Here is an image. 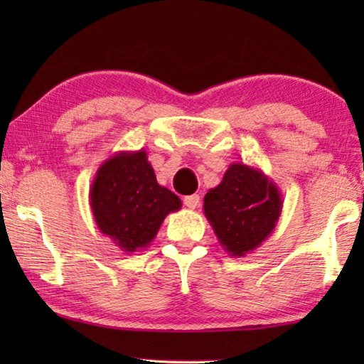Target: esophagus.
Here are the masks:
<instances>
[{
    "label": "esophagus",
    "instance_id": "34e87169",
    "mask_svg": "<svg viewBox=\"0 0 364 364\" xmlns=\"http://www.w3.org/2000/svg\"><path fill=\"white\" fill-rule=\"evenodd\" d=\"M183 203H186V207H188V208H197L198 203H200V196L192 193V196L183 197Z\"/></svg>",
    "mask_w": 364,
    "mask_h": 364
}]
</instances>
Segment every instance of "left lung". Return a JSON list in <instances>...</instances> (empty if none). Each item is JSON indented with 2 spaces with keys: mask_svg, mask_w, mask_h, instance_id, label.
Listing matches in <instances>:
<instances>
[{
  "mask_svg": "<svg viewBox=\"0 0 364 364\" xmlns=\"http://www.w3.org/2000/svg\"><path fill=\"white\" fill-rule=\"evenodd\" d=\"M282 193L260 168L233 162L222 182L203 197V213L230 257H245L275 230Z\"/></svg>",
  "mask_w": 364,
  "mask_h": 364,
  "instance_id": "obj_1",
  "label": "left lung"
}]
</instances>
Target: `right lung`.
<instances>
[{
  "label": "right lung",
  "instance_id": "right-lung-1",
  "mask_svg": "<svg viewBox=\"0 0 364 364\" xmlns=\"http://www.w3.org/2000/svg\"><path fill=\"white\" fill-rule=\"evenodd\" d=\"M89 203L99 230L127 253L146 248L164 218L182 207L176 193L159 186L144 149L104 161L94 176Z\"/></svg>",
  "mask_w": 364,
  "mask_h": 364
}]
</instances>
